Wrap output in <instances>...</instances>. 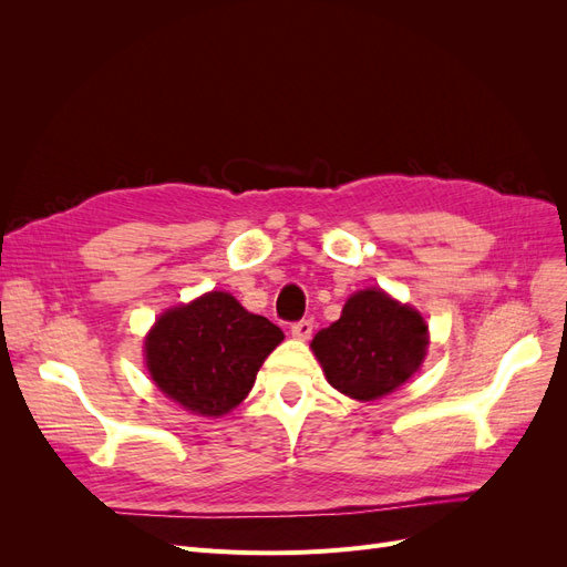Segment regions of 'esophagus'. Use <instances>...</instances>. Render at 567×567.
Returning <instances> with one entry per match:
<instances>
[{
    "label": "esophagus",
    "mask_w": 567,
    "mask_h": 567,
    "mask_svg": "<svg viewBox=\"0 0 567 567\" xmlns=\"http://www.w3.org/2000/svg\"><path fill=\"white\" fill-rule=\"evenodd\" d=\"M312 329H315L312 321L310 319H302V321L290 326V336H293L296 340H310L312 338Z\"/></svg>",
    "instance_id": "obj_1"
}]
</instances>
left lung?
Here are the masks:
<instances>
[{
	"label": "left lung",
	"mask_w": 567,
	"mask_h": 567,
	"mask_svg": "<svg viewBox=\"0 0 567 567\" xmlns=\"http://www.w3.org/2000/svg\"><path fill=\"white\" fill-rule=\"evenodd\" d=\"M427 346L431 331L416 307L373 286L346 300L340 319L312 338L310 350L338 392L375 402L421 369Z\"/></svg>",
	"instance_id": "8db88e82"
}]
</instances>
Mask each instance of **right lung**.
<instances>
[{
	"label": "right lung",
	"mask_w": 567,
	"mask_h": 567,
	"mask_svg": "<svg viewBox=\"0 0 567 567\" xmlns=\"http://www.w3.org/2000/svg\"><path fill=\"white\" fill-rule=\"evenodd\" d=\"M284 331L248 312L227 290L165 310L144 338V367L167 400L219 419L241 404Z\"/></svg>",
	"instance_id": "add662e5"
}]
</instances>
